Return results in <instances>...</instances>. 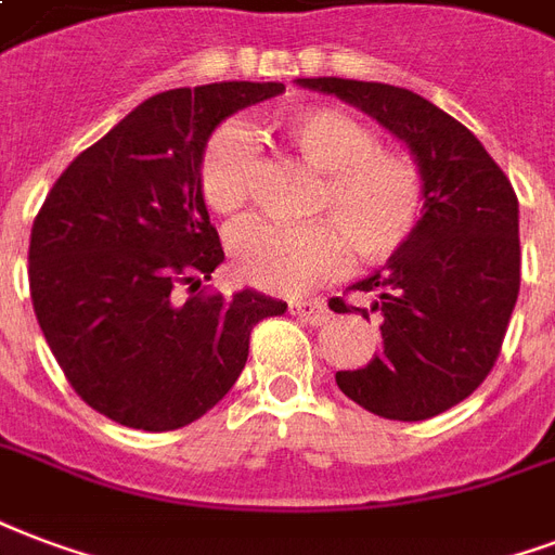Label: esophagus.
Segmentation results:
<instances>
[{"instance_id": "obj_1", "label": "esophagus", "mask_w": 555, "mask_h": 555, "mask_svg": "<svg viewBox=\"0 0 555 555\" xmlns=\"http://www.w3.org/2000/svg\"><path fill=\"white\" fill-rule=\"evenodd\" d=\"M293 315H298L307 324H324L331 319V310L324 301H298L293 304Z\"/></svg>"}]
</instances>
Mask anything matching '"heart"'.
<instances>
[{
    "label": "heart",
    "mask_w": 555,
    "mask_h": 555,
    "mask_svg": "<svg viewBox=\"0 0 555 555\" xmlns=\"http://www.w3.org/2000/svg\"><path fill=\"white\" fill-rule=\"evenodd\" d=\"M274 131L304 164L322 172L310 202L319 222H251L231 236L236 274L269 293L295 295L333 281L348 245L365 262L401 251L418 231L427 183L415 157L377 145L374 128L331 104H307L274 119ZM251 149L240 128L222 125L198 157V193L219 216H236L251 190Z\"/></svg>",
    "instance_id": "b5f03b06"
}]
</instances>
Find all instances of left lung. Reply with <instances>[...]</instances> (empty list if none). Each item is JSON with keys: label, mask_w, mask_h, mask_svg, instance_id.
Instances as JSON below:
<instances>
[{"label": "left lung", "mask_w": 555, "mask_h": 555, "mask_svg": "<svg viewBox=\"0 0 555 555\" xmlns=\"http://www.w3.org/2000/svg\"><path fill=\"white\" fill-rule=\"evenodd\" d=\"M298 85L374 116L424 172L415 236L351 286L372 295V307L331 298V310L377 315L383 339L365 369L336 372V386L380 418H433L465 401L498 362L520 289L518 195L480 140L418 93L351 78Z\"/></svg>", "instance_id": "8db88e82"}]
</instances>
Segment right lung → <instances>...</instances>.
I'll return each mask as SVG.
<instances>
[{
    "mask_svg": "<svg viewBox=\"0 0 555 555\" xmlns=\"http://www.w3.org/2000/svg\"><path fill=\"white\" fill-rule=\"evenodd\" d=\"M283 90L222 81L152 95L46 195L28 245L35 315L78 398L116 424L166 433L202 418L243 374L254 324L286 310L202 286L224 251L198 193L216 125Z\"/></svg>",
    "mask_w": 555,
    "mask_h": 555,
    "instance_id": "1",
    "label": "right lung"
}]
</instances>
